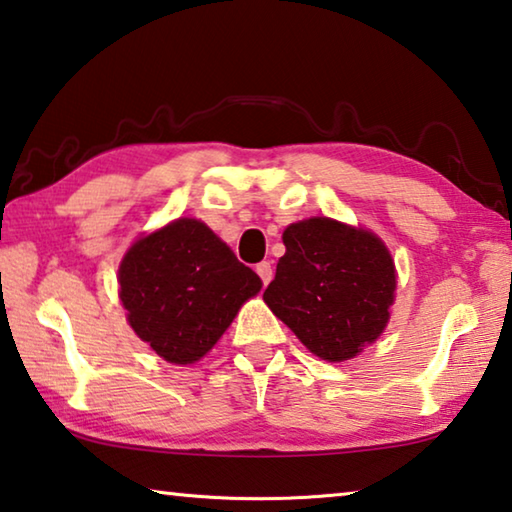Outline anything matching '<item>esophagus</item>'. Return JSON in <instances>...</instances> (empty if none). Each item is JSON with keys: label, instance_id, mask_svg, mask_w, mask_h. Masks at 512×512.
<instances>
[{"label": "esophagus", "instance_id": "esophagus-1", "mask_svg": "<svg viewBox=\"0 0 512 512\" xmlns=\"http://www.w3.org/2000/svg\"><path fill=\"white\" fill-rule=\"evenodd\" d=\"M255 271H257V275L262 277V282L264 284H268L273 280V268H271V262H259L257 266H255Z\"/></svg>", "mask_w": 512, "mask_h": 512}]
</instances>
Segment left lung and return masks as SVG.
I'll return each instance as SVG.
<instances>
[{
  "instance_id": "8db88e82",
  "label": "left lung",
  "mask_w": 512,
  "mask_h": 512,
  "mask_svg": "<svg viewBox=\"0 0 512 512\" xmlns=\"http://www.w3.org/2000/svg\"><path fill=\"white\" fill-rule=\"evenodd\" d=\"M266 305L325 361L357 357L388 323L395 266L368 230L316 216L284 230Z\"/></svg>"
}]
</instances>
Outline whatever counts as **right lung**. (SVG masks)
<instances>
[{"label":"right lung","instance_id":"1","mask_svg":"<svg viewBox=\"0 0 512 512\" xmlns=\"http://www.w3.org/2000/svg\"><path fill=\"white\" fill-rule=\"evenodd\" d=\"M259 289L253 268L196 219L142 237L119 266L128 323L169 363H194L210 352Z\"/></svg>","mask_w":512,"mask_h":512}]
</instances>
